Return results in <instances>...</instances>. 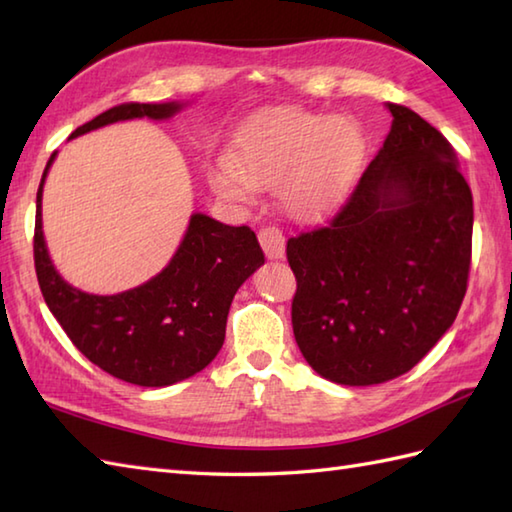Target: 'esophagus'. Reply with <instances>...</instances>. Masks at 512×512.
Wrapping results in <instances>:
<instances>
[{
  "instance_id": "34e87169",
  "label": "esophagus",
  "mask_w": 512,
  "mask_h": 512,
  "mask_svg": "<svg viewBox=\"0 0 512 512\" xmlns=\"http://www.w3.org/2000/svg\"><path fill=\"white\" fill-rule=\"evenodd\" d=\"M259 244H262L266 257H270V259L284 257L286 237L277 226H262V228H259Z\"/></svg>"
}]
</instances>
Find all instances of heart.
Wrapping results in <instances>:
<instances>
[{
    "label": "heart",
    "mask_w": 512,
    "mask_h": 512,
    "mask_svg": "<svg viewBox=\"0 0 512 512\" xmlns=\"http://www.w3.org/2000/svg\"><path fill=\"white\" fill-rule=\"evenodd\" d=\"M363 158L365 136L352 118L306 107H275L242 127L235 140V162H217L211 184L226 200L248 202L255 184L277 180L281 206L308 220L343 198Z\"/></svg>",
    "instance_id": "obj_1"
}]
</instances>
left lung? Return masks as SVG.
Masks as SVG:
<instances>
[{
  "instance_id": "left-lung-1",
  "label": "left lung",
  "mask_w": 512,
  "mask_h": 512,
  "mask_svg": "<svg viewBox=\"0 0 512 512\" xmlns=\"http://www.w3.org/2000/svg\"><path fill=\"white\" fill-rule=\"evenodd\" d=\"M332 220L288 239L292 330L314 372L378 385L409 372L466 295L473 195L451 143L405 105Z\"/></svg>"
}]
</instances>
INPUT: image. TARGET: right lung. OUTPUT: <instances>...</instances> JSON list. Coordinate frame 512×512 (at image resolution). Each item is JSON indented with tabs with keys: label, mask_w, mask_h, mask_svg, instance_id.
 Here are the masks:
<instances>
[{
	"label": "right lung",
	"mask_w": 512,
	"mask_h": 512,
	"mask_svg": "<svg viewBox=\"0 0 512 512\" xmlns=\"http://www.w3.org/2000/svg\"><path fill=\"white\" fill-rule=\"evenodd\" d=\"M180 103H123L74 129L81 136L129 118H169ZM37 191L35 270L41 295L76 350L103 372L140 387H167L202 372L220 352L237 288L264 264V250L248 226H226L193 213L167 268L147 284L118 295H88L54 270L41 231Z\"/></svg>",
	"instance_id": "obj_1"
}]
</instances>
